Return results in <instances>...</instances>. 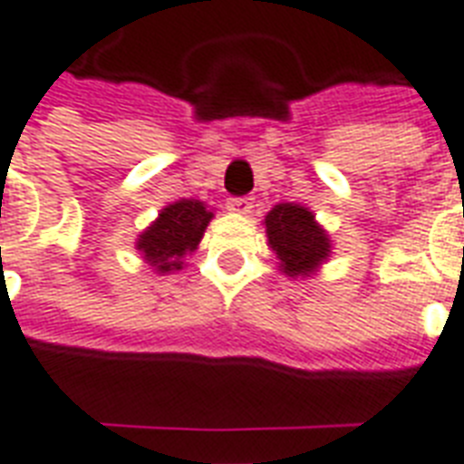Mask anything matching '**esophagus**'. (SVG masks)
I'll return each mask as SVG.
<instances>
[{
  "mask_svg": "<svg viewBox=\"0 0 464 464\" xmlns=\"http://www.w3.org/2000/svg\"><path fill=\"white\" fill-rule=\"evenodd\" d=\"M250 208H253V198L248 197L228 198V211H233V214H250Z\"/></svg>",
  "mask_w": 464,
  "mask_h": 464,
  "instance_id": "34e87169",
  "label": "esophagus"
}]
</instances>
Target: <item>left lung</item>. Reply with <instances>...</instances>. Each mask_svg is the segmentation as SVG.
<instances>
[{"label":"left lung","instance_id":"8db88e82","mask_svg":"<svg viewBox=\"0 0 464 464\" xmlns=\"http://www.w3.org/2000/svg\"><path fill=\"white\" fill-rule=\"evenodd\" d=\"M266 233L285 276H310L329 256L327 233L304 206L277 204L266 216Z\"/></svg>","mask_w":464,"mask_h":464}]
</instances>
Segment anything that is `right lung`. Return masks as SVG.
Masks as SVG:
<instances>
[{
    "instance_id": "right-lung-1",
    "label": "right lung",
    "mask_w": 464,
    "mask_h": 464,
    "mask_svg": "<svg viewBox=\"0 0 464 464\" xmlns=\"http://www.w3.org/2000/svg\"><path fill=\"white\" fill-rule=\"evenodd\" d=\"M211 216L201 201L181 198L162 208L160 218L137 238V250H142L147 263L160 273L181 270V258L197 248Z\"/></svg>"
}]
</instances>
